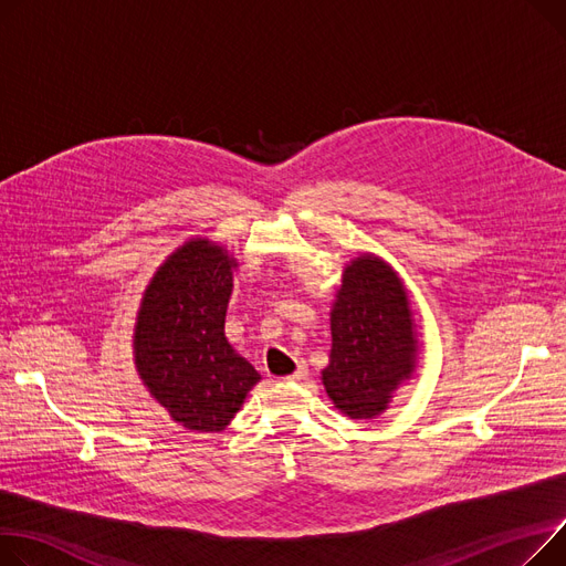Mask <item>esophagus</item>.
<instances>
[{"instance_id":"obj_1","label":"esophagus","mask_w":566,"mask_h":566,"mask_svg":"<svg viewBox=\"0 0 566 566\" xmlns=\"http://www.w3.org/2000/svg\"><path fill=\"white\" fill-rule=\"evenodd\" d=\"M307 378V366L305 364H297V368L291 373V375H286V378H282V380H286V382H300V380H305Z\"/></svg>"}]
</instances>
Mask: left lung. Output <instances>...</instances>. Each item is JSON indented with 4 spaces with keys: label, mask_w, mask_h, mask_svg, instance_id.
Instances as JSON below:
<instances>
[{
    "label": "left lung",
    "mask_w": 566,
    "mask_h": 566,
    "mask_svg": "<svg viewBox=\"0 0 566 566\" xmlns=\"http://www.w3.org/2000/svg\"><path fill=\"white\" fill-rule=\"evenodd\" d=\"M332 350L321 378L336 409L375 419L417 368L419 338L402 280L375 254L353 259L329 312Z\"/></svg>",
    "instance_id": "8db88e82"
}]
</instances>
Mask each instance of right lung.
Instances as JSON below:
<instances>
[{"instance_id": "right-lung-1", "label": "right lung", "mask_w": 566, "mask_h": 566, "mask_svg": "<svg viewBox=\"0 0 566 566\" xmlns=\"http://www.w3.org/2000/svg\"><path fill=\"white\" fill-rule=\"evenodd\" d=\"M237 259L209 239L177 248L149 280L134 327L143 385L186 430L220 432L261 380L224 336Z\"/></svg>"}]
</instances>
